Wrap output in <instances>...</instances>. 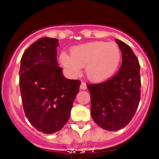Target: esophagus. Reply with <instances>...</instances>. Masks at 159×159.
I'll return each mask as SVG.
<instances>
[{
    "label": "esophagus",
    "instance_id": "obj_1",
    "mask_svg": "<svg viewBox=\"0 0 159 159\" xmlns=\"http://www.w3.org/2000/svg\"><path fill=\"white\" fill-rule=\"evenodd\" d=\"M80 88H81V90H86V89H87V85H86L84 82H81V86H80Z\"/></svg>",
    "mask_w": 159,
    "mask_h": 159
}]
</instances>
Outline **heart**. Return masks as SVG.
<instances>
[{
    "label": "heart",
    "mask_w": 159,
    "mask_h": 159,
    "mask_svg": "<svg viewBox=\"0 0 159 159\" xmlns=\"http://www.w3.org/2000/svg\"><path fill=\"white\" fill-rule=\"evenodd\" d=\"M121 54L115 43L92 42L75 46L70 55L61 53L60 61L70 74L76 75L85 67L87 78L93 82H102L110 78L117 69Z\"/></svg>",
    "instance_id": "heart-1"
}]
</instances>
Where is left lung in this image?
Instances as JSON below:
<instances>
[{
    "label": "left lung",
    "instance_id": "8db88e82",
    "mask_svg": "<svg viewBox=\"0 0 159 159\" xmlns=\"http://www.w3.org/2000/svg\"><path fill=\"white\" fill-rule=\"evenodd\" d=\"M122 53L117 73L107 81L87 84L90 93L91 116L107 131H116L128 125L135 114L140 100V64L126 43L116 39Z\"/></svg>",
    "mask_w": 159,
    "mask_h": 159
}]
</instances>
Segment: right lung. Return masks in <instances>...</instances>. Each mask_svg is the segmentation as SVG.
Wrapping results in <instances>:
<instances>
[{"instance_id": "obj_1", "label": "right lung", "mask_w": 159, "mask_h": 159, "mask_svg": "<svg viewBox=\"0 0 159 159\" xmlns=\"http://www.w3.org/2000/svg\"><path fill=\"white\" fill-rule=\"evenodd\" d=\"M59 40L43 37L21 57L19 86L26 117L34 127L52 134L66 125L81 81L63 76L57 61Z\"/></svg>"}]
</instances>
